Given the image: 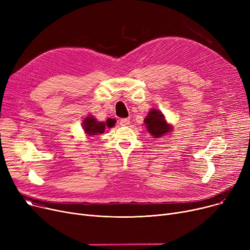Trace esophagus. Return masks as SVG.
<instances>
[{"label":"esophagus","instance_id":"1","mask_svg":"<svg viewBox=\"0 0 250 250\" xmlns=\"http://www.w3.org/2000/svg\"><path fill=\"white\" fill-rule=\"evenodd\" d=\"M130 124V120L129 118H122V120L120 121V125L125 126V125H128Z\"/></svg>","mask_w":250,"mask_h":250}]
</instances>
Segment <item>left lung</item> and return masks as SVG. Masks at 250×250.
Masks as SVG:
<instances>
[{"label":"left lung","mask_w":250,"mask_h":250,"mask_svg":"<svg viewBox=\"0 0 250 250\" xmlns=\"http://www.w3.org/2000/svg\"><path fill=\"white\" fill-rule=\"evenodd\" d=\"M144 124H145L147 127L148 133L154 139L168 136L169 133H171L173 129L172 125H169L167 123L164 114L156 108H151L146 118L144 120Z\"/></svg>","instance_id":"1"}]
</instances>
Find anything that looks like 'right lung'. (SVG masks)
Here are the masks:
<instances>
[{"instance_id": "add662e5", "label": "right lung", "mask_w": 250, "mask_h": 250, "mask_svg": "<svg viewBox=\"0 0 250 250\" xmlns=\"http://www.w3.org/2000/svg\"><path fill=\"white\" fill-rule=\"evenodd\" d=\"M116 121L112 118H107L106 122H98L93 115H88L85 117L82 123V126L84 129V133L88 137L92 136H98L99 134H103L105 127H112L114 126Z\"/></svg>"}]
</instances>
